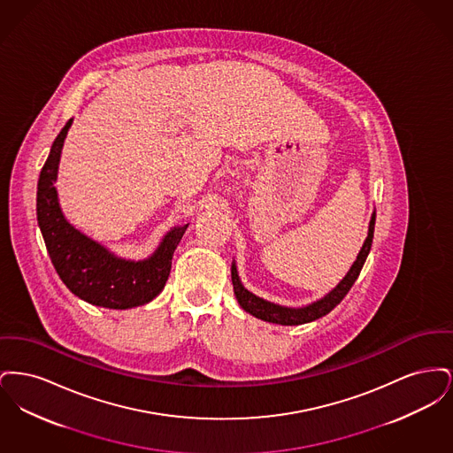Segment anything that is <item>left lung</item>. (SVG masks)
I'll return each instance as SVG.
<instances>
[{
    "label": "left lung",
    "instance_id": "obj_1",
    "mask_svg": "<svg viewBox=\"0 0 453 453\" xmlns=\"http://www.w3.org/2000/svg\"><path fill=\"white\" fill-rule=\"evenodd\" d=\"M373 227H375V214H372L370 226H368V236H366L365 242H364L358 257L355 259V263L351 265L349 272L346 273L345 279L340 281L321 301L314 302V303H311L307 307H301V309L281 307V305H277V303L263 301V299L257 297L255 294L248 292L242 287V283L239 281L236 265L233 263V266H231V279H233V287H234V294H236L239 305L246 312H250L251 316H255L258 319H263L266 323L281 324V326H297V324L311 323V321H316V319L323 318L327 312H331L340 302L345 299L346 294L349 292V288L353 287V283L358 279V275H360V272L364 268L366 257L370 253V246H372V239H373Z\"/></svg>",
    "mask_w": 453,
    "mask_h": 453
}]
</instances>
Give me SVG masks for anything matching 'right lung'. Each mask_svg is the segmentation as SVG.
<instances>
[{"mask_svg":"<svg viewBox=\"0 0 453 453\" xmlns=\"http://www.w3.org/2000/svg\"><path fill=\"white\" fill-rule=\"evenodd\" d=\"M71 119L58 134L37 187V220L50 261L65 287L80 299L107 309H130L151 302L166 285L173 253L188 224L170 231L151 258H117L65 220L54 181Z\"/></svg>","mask_w":453,"mask_h":453,"instance_id":"right-lung-1","label":"right lung"}]
</instances>
